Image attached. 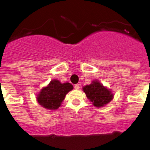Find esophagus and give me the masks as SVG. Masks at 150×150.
<instances>
[{
	"instance_id": "34e87169",
	"label": "esophagus",
	"mask_w": 150,
	"mask_h": 150,
	"mask_svg": "<svg viewBox=\"0 0 150 150\" xmlns=\"http://www.w3.org/2000/svg\"><path fill=\"white\" fill-rule=\"evenodd\" d=\"M74 88H75V89H79V84L74 85Z\"/></svg>"
}]
</instances>
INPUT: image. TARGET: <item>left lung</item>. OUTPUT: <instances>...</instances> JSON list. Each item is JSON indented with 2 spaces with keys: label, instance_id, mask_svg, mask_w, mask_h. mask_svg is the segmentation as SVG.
Returning a JSON list of instances; mask_svg holds the SVG:
<instances>
[{
  "label": "left lung",
  "instance_id": "8db88e82",
  "mask_svg": "<svg viewBox=\"0 0 150 150\" xmlns=\"http://www.w3.org/2000/svg\"><path fill=\"white\" fill-rule=\"evenodd\" d=\"M83 90L88 100L96 107H104L109 104L114 96L110 88L103 86L97 79L93 80L91 84L83 86Z\"/></svg>",
  "mask_w": 150,
  "mask_h": 150
}]
</instances>
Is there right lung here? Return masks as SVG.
I'll return each instance as SVG.
<instances>
[{"mask_svg":"<svg viewBox=\"0 0 150 150\" xmlns=\"http://www.w3.org/2000/svg\"><path fill=\"white\" fill-rule=\"evenodd\" d=\"M73 88L71 83H62L58 79H52L38 94L37 100L45 109L56 110L62 105L66 95Z\"/></svg>","mask_w":150,"mask_h":150,"instance_id":"obj_1","label":"right lung"}]
</instances>
